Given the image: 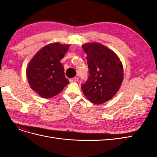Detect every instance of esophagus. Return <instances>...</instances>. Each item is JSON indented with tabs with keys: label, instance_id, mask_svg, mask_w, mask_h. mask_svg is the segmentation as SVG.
<instances>
[{
	"label": "esophagus",
	"instance_id": "1",
	"mask_svg": "<svg viewBox=\"0 0 157 157\" xmlns=\"http://www.w3.org/2000/svg\"><path fill=\"white\" fill-rule=\"evenodd\" d=\"M69 81H70V82H77V81H78V78L77 77H74V78H70Z\"/></svg>",
	"mask_w": 157,
	"mask_h": 157
}]
</instances>
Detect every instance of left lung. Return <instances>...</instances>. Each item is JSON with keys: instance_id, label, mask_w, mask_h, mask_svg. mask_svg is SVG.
Returning <instances> with one entry per match:
<instances>
[{"instance_id": "8db88e82", "label": "left lung", "mask_w": 157, "mask_h": 157, "mask_svg": "<svg viewBox=\"0 0 157 157\" xmlns=\"http://www.w3.org/2000/svg\"><path fill=\"white\" fill-rule=\"evenodd\" d=\"M82 47L87 54L90 75L81 89L90 101L100 105L120 89L124 78L122 63L115 52L101 44L86 43Z\"/></svg>"}]
</instances>
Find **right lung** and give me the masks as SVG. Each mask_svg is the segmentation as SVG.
Instances as JSON below:
<instances>
[{"label": "right lung", "instance_id": "right-lung-1", "mask_svg": "<svg viewBox=\"0 0 157 157\" xmlns=\"http://www.w3.org/2000/svg\"><path fill=\"white\" fill-rule=\"evenodd\" d=\"M70 44L54 42L42 48L29 61L26 70L31 89L43 98H51L62 91L69 82L60 62Z\"/></svg>", "mask_w": 157, "mask_h": 157}]
</instances>
